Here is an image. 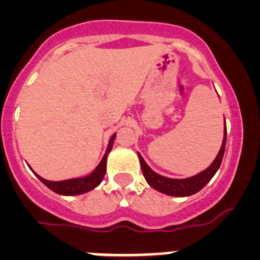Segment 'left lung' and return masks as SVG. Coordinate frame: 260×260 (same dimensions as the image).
Instances as JSON below:
<instances>
[{
    "instance_id": "8db88e82",
    "label": "left lung",
    "mask_w": 260,
    "mask_h": 260,
    "mask_svg": "<svg viewBox=\"0 0 260 260\" xmlns=\"http://www.w3.org/2000/svg\"><path fill=\"white\" fill-rule=\"evenodd\" d=\"M225 144H226V126H224V138H222V144L220 148L219 153L216 156V158L212 161V164L202 171L201 173L195 174V176L189 177V178H169V177H164L161 174L156 173L151 169L147 162L144 161V158L142 155L138 152L139 156V161H141L142 172L151 187H153L157 191L162 192V194L171 195V197H189V195L198 192L202 190L204 186L207 185L211 181L217 169L220 168L222 161V156H224Z\"/></svg>"
}]
</instances>
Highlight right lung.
Returning a JSON list of instances; mask_svg holds the SVG:
<instances>
[{"label":"right lung","instance_id":"1","mask_svg":"<svg viewBox=\"0 0 260 260\" xmlns=\"http://www.w3.org/2000/svg\"><path fill=\"white\" fill-rule=\"evenodd\" d=\"M116 139V134L112 135L109 143H108L107 151H105L104 156H103L102 161L99 162L98 167L93 169L92 173H89L86 177H79V178H70V180H63V181H48L44 180L43 177H40L39 174H36L39 180L47 186L48 189H50L52 191L57 192L59 195H80L84 194V192H88L91 190H93L95 187H98L100 183H102L103 178L105 176V172H107V158L109 155L112 147H113V142Z\"/></svg>","mask_w":260,"mask_h":260}]
</instances>
